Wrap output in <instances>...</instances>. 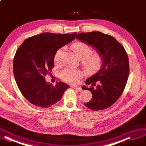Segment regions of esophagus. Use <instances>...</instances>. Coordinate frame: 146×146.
Segmentation results:
<instances>
[{
  "instance_id": "obj_1",
  "label": "esophagus",
  "mask_w": 146,
  "mask_h": 146,
  "mask_svg": "<svg viewBox=\"0 0 146 146\" xmlns=\"http://www.w3.org/2000/svg\"><path fill=\"white\" fill-rule=\"evenodd\" d=\"M73 88H74V89H75L77 90L78 91H79V92H81L82 90V89L81 88L78 87V86H73Z\"/></svg>"
}]
</instances>
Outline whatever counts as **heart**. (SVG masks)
Instances as JSON below:
<instances>
[{
  "instance_id": "b5f03b06",
  "label": "heart",
  "mask_w": 146,
  "mask_h": 146,
  "mask_svg": "<svg viewBox=\"0 0 146 146\" xmlns=\"http://www.w3.org/2000/svg\"><path fill=\"white\" fill-rule=\"evenodd\" d=\"M71 48L81 60L82 65L88 73L95 74L102 68L103 63L102 55L99 53H93L94 50L89 45L83 42H77L73 44ZM62 49H60L55 54L54 62L56 65L62 64ZM82 73L80 70L71 68L64 69L60 74V78L65 82L70 84L76 83L82 77Z\"/></svg>"
}]
</instances>
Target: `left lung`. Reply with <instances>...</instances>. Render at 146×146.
<instances>
[{"instance_id":"left-lung-1","label":"left lung","mask_w":146,"mask_h":146,"mask_svg":"<svg viewBox=\"0 0 146 146\" xmlns=\"http://www.w3.org/2000/svg\"><path fill=\"white\" fill-rule=\"evenodd\" d=\"M76 38L91 45L103 59L101 69L86 80V85L90 87H82L92 94L91 100L84 104L95 111L108 108L118 100L126 85L129 74L127 54L123 45L108 34L82 33Z\"/></svg>"}]
</instances>
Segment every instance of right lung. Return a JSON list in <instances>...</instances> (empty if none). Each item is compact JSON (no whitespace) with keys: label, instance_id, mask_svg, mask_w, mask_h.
<instances>
[{"label":"right lung","instance_id":"obj_1","mask_svg":"<svg viewBox=\"0 0 146 146\" xmlns=\"http://www.w3.org/2000/svg\"><path fill=\"white\" fill-rule=\"evenodd\" d=\"M77 33H44L27 38L19 47L13 61V72L23 97L37 107L48 108L57 103L69 85L62 82L53 86L45 76L54 68L57 50L72 42Z\"/></svg>","mask_w":146,"mask_h":146}]
</instances>
